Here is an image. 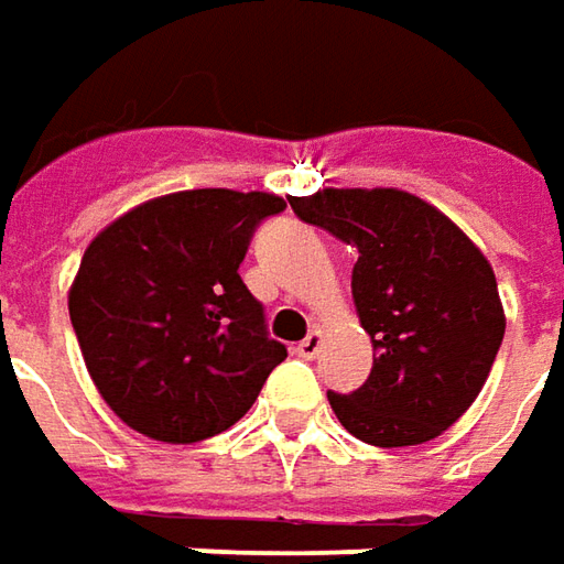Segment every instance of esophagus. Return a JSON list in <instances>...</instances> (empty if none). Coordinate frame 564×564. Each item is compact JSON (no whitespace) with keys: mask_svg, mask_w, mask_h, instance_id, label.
<instances>
[{"mask_svg":"<svg viewBox=\"0 0 564 564\" xmlns=\"http://www.w3.org/2000/svg\"><path fill=\"white\" fill-rule=\"evenodd\" d=\"M319 348H323V333L319 329H311L304 341H297V348H294V355L304 360H314L319 355Z\"/></svg>","mask_w":564,"mask_h":564,"instance_id":"esophagus-1","label":"esophagus"}]
</instances>
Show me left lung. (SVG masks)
Listing matches in <instances>:
<instances>
[{
	"instance_id": "1",
	"label": "left lung",
	"mask_w": 564,
	"mask_h": 564,
	"mask_svg": "<svg viewBox=\"0 0 564 564\" xmlns=\"http://www.w3.org/2000/svg\"><path fill=\"white\" fill-rule=\"evenodd\" d=\"M289 204L358 248L351 297L373 370L351 395L329 392L338 423L379 448L443 436L480 395L506 336L484 250L443 209L399 187H323Z\"/></svg>"
}]
</instances>
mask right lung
<instances>
[{
    "label": "right lung",
    "mask_w": 564,
    "mask_h": 564,
    "mask_svg": "<svg viewBox=\"0 0 564 564\" xmlns=\"http://www.w3.org/2000/svg\"><path fill=\"white\" fill-rule=\"evenodd\" d=\"M267 191L197 187L121 213L87 245L68 289L77 345L102 401L156 443H204L250 411L285 360L238 267Z\"/></svg>",
    "instance_id": "1"
}]
</instances>
